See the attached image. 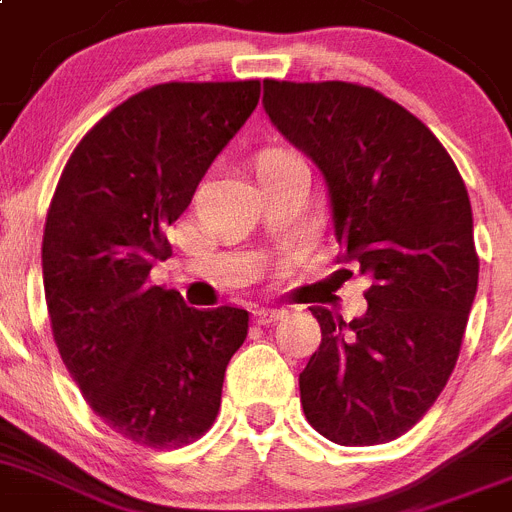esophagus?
I'll return each instance as SVG.
<instances>
[{"label": "esophagus", "mask_w": 512, "mask_h": 512, "mask_svg": "<svg viewBox=\"0 0 512 512\" xmlns=\"http://www.w3.org/2000/svg\"><path fill=\"white\" fill-rule=\"evenodd\" d=\"M252 317H255L257 324H273L286 317V309H265V306H260V309L252 311Z\"/></svg>", "instance_id": "obj_1"}]
</instances>
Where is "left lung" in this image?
I'll return each instance as SVG.
<instances>
[{
  "instance_id": "8db88e82",
  "label": "left lung",
  "mask_w": 512,
  "mask_h": 512,
  "mask_svg": "<svg viewBox=\"0 0 512 512\" xmlns=\"http://www.w3.org/2000/svg\"><path fill=\"white\" fill-rule=\"evenodd\" d=\"M262 105L319 167L337 244L371 278L363 317L311 309L322 345L299 376L304 415L340 446L394 441L446 386L477 296L466 185L433 131L371 87L265 79Z\"/></svg>"
}]
</instances>
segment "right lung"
Returning <instances> with one entry per match:
<instances>
[{"label": "right lung", "mask_w": 512, "mask_h": 512, "mask_svg": "<svg viewBox=\"0 0 512 512\" xmlns=\"http://www.w3.org/2000/svg\"><path fill=\"white\" fill-rule=\"evenodd\" d=\"M260 100V82H167L128 97L66 162L43 231V288L61 361L92 412L128 441L180 448L221 407L250 314L190 309L151 286L164 226Z\"/></svg>", "instance_id": "add662e5"}]
</instances>
